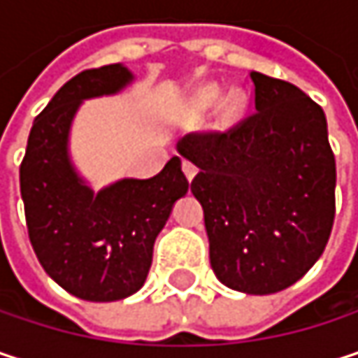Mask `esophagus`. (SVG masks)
I'll list each match as a JSON object with an SVG mask.
<instances>
[{"instance_id": "esophagus-1", "label": "esophagus", "mask_w": 358, "mask_h": 358, "mask_svg": "<svg viewBox=\"0 0 358 358\" xmlns=\"http://www.w3.org/2000/svg\"><path fill=\"white\" fill-rule=\"evenodd\" d=\"M182 170H184V174H186V178L188 180H192L196 176V166H194L190 159H184V162H182Z\"/></svg>"}]
</instances>
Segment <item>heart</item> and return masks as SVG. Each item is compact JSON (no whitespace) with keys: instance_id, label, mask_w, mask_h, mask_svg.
Returning <instances> with one entry per match:
<instances>
[{"instance_id":"1","label":"heart","mask_w":358,"mask_h":358,"mask_svg":"<svg viewBox=\"0 0 358 358\" xmlns=\"http://www.w3.org/2000/svg\"><path fill=\"white\" fill-rule=\"evenodd\" d=\"M220 97H222V89H220V87H215V85H211V87H207V89L199 95V106H201L203 109L213 108V106L220 101ZM245 103H247V97H245L241 91L232 93V95L226 99L224 115H226V117H234V115H238V113L243 111V108H245Z\"/></svg>"}]
</instances>
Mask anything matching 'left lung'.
Masks as SVG:
<instances>
[{"mask_svg":"<svg viewBox=\"0 0 358 358\" xmlns=\"http://www.w3.org/2000/svg\"><path fill=\"white\" fill-rule=\"evenodd\" d=\"M255 111L220 132H192L180 153L199 174L209 261L222 284L273 294L322 257L336 215V159L323 109L299 87L250 72Z\"/></svg>","mask_w":358,"mask_h":358,"instance_id":"obj_1","label":"left lung"}]
</instances>
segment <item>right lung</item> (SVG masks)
<instances>
[{
  "label": "right lung",
  "instance_id": "obj_1",
  "mask_svg": "<svg viewBox=\"0 0 358 358\" xmlns=\"http://www.w3.org/2000/svg\"><path fill=\"white\" fill-rule=\"evenodd\" d=\"M130 80L120 64L70 78L35 117L20 164V194L38 263L64 290L93 303L141 290L155 238L188 190L180 157L153 178H124L97 194L76 176L68 130L80 101L115 93Z\"/></svg>",
  "mask_w": 358,
  "mask_h": 358
}]
</instances>
